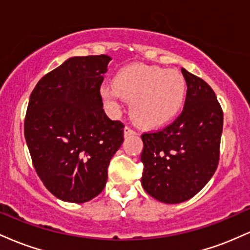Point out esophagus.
Returning <instances> with one entry per match:
<instances>
[{
    "instance_id": "obj_1",
    "label": "esophagus",
    "mask_w": 250,
    "mask_h": 250,
    "mask_svg": "<svg viewBox=\"0 0 250 250\" xmlns=\"http://www.w3.org/2000/svg\"><path fill=\"white\" fill-rule=\"evenodd\" d=\"M135 134H137V133L134 130L133 128H130V127H125V137L129 136V135H135Z\"/></svg>"
}]
</instances>
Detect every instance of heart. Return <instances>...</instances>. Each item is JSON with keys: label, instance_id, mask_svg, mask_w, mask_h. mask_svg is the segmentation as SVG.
Masks as SVG:
<instances>
[{"label": "heart", "instance_id": "obj_1", "mask_svg": "<svg viewBox=\"0 0 250 250\" xmlns=\"http://www.w3.org/2000/svg\"><path fill=\"white\" fill-rule=\"evenodd\" d=\"M187 85L176 70L136 63L122 68L114 83L100 90L111 109L125 100L131 101V116L143 127H157L168 122L182 108Z\"/></svg>", "mask_w": 250, "mask_h": 250}]
</instances>
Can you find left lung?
<instances>
[{
  "label": "left lung",
  "mask_w": 250,
  "mask_h": 250,
  "mask_svg": "<svg viewBox=\"0 0 250 250\" xmlns=\"http://www.w3.org/2000/svg\"><path fill=\"white\" fill-rule=\"evenodd\" d=\"M182 113L161 130L141 135L142 187L161 202L181 203L211 179L220 160L223 111L210 85L186 69Z\"/></svg>",
  "instance_id": "left-lung-1"
}]
</instances>
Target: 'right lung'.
<instances>
[{
  "mask_svg": "<svg viewBox=\"0 0 250 250\" xmlns=\"http://www.w3.org/2000/svg\"><path fill=\"white\" fill-rule=\"evenodd\" d=\"M110 60L68 59L30 95L24 136L31 161L45 188L65 202H87L101 193L123 142L125 125L105 115L100 93Z\"/></svg>",
  "mask_w": 250,
  "mask_h": 250,
  "instance_id": "obj_1",
  "label": "right lung"
}]
</instances>
